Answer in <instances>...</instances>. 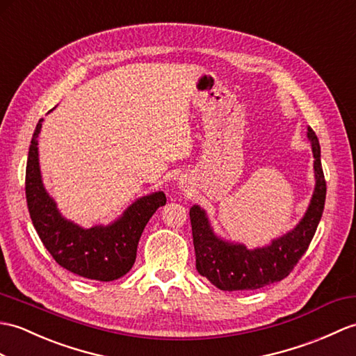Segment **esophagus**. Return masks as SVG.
I'll use <instances>...</instances> for the list:
<instances>
[{
    "label": "esophagus",
    "mask_w": 356,
    "mask_h": 356,
    "mask_svg": "<svg viewBox=\"0 0 356 356\" xmlns=\"http://www.w3.org/2000/svg\"><path fill=\"white\" fill-rule=\"evenodd\" d=\"M179 185H180V188H184V186H185L186 184H185V181H180V184H179Z\"/></svg>",
    "instance_id": "34e87169"
}]
</instances>
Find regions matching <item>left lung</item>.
<instances>
[{"instance_id":"obj_1","label":"left lung","mask_w":356,"mask_h":356,"mask_svg":"<svg viewBox=\"0 0 356 356\" xmlns=\"http://www.w3.org/2000/svg\"><path fill=\"white\" fill-rule=\"evenodd\" d=\"M312 143L316 191L303 220L285 236L275 239L266 249L247 250L244 245L227 244L212 234L204 212L193 206L189 211L195 250V268L212 285L222 291L258 290L286 277L307 253L325 209L326 180L320 161V144L316 131L308 129Z\"/></svg>"}]
</instances>
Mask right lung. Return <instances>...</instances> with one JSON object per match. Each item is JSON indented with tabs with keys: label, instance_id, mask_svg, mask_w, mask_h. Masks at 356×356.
Listing matches in <instances>:
<instances>
[{
	"label": "right lung",
	"instance_id": "right-lung-1",
	"mask_svg": "<svg viewBox=\"0 0 356 356\" xmlns=\"http://www.w3.org/2000/svg\"><path fill=\"white\" fill-rule=\"evenodd\" d=\"M40 118L31 138L26 168V197L40 241L60 267L86 279H120L131 268L144 227L156 209L165 204L163 193L139 198L124 216L107 227L81 229L60 217L56 203L49 198L40 180L38 159V136L42 127Z\"/></svg>",
	"mask_w": 356,
	"mask_h": 356
}]
</instances>
